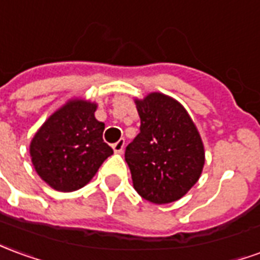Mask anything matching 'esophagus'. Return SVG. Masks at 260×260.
<instances>
[{"instance_id": "34e87169", "label": "esophagus", "mask_w": 260, "mask_h": 260, "mask_svg": "<svg viewBox=\"0 0 260 260\" xmlns=\"http://www.w3.org/2000/svg\"><path fill=\"white\" fill-rule=\"evenodd\" d=\"M124 146H125V139H119L118 142H115L112 145V149L115 153H122L124 152Z\"/></svg>"}]
</instances>
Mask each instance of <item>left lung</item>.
<instances>
[{"label": "left lung", "instance_id": "left-lung-1", "mask_svg": "<svg viewBox=\"0 0 260 260\" xmlns=\"http://www.w3.org/2000/svg\"><path fill=\"white\" fill-rule=\"evenodd\" d=\"M139 134L125 149L134 187L155 204L181 199L197 183L204 166V146L190 115L160 92L136 100Z\"/></svg>", "mask_w": 260, "mask_h": 260}]
</instances>
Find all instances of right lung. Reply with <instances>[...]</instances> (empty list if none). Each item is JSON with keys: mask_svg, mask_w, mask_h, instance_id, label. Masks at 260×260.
Masks as SVG:
<instances>
[{"mask_svg": "<svg viewBox=\"0 0 260 260\" xmlns=\"http://www.w3.org/2000/svg\"><path fill=\"white\" fill-rule=\"evenodd\" d=\"M95 108L84 100L69 101L42 125L30 142L35 170L57 191L86 186L114 153L103 139L105 126L94 117Z\"/></svg>", "mask_w": 260, "mask_h": 260, "instance_id": "obj_1", "label": "right lung"}]
</instances>
